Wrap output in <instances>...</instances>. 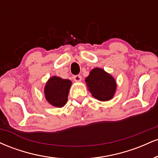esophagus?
Listing matches in <instances>:
<instances>
[{
  "label": "esophagus",
  "instance_id": "1",
  "mask_svg": "<svg viewBox=\"0 0 158 158\" xmlns=\"http://www.w3.org/2000/svg\"><path fill=\"white\" fill-rule=\"evenodd\" d=\"M73 79L75 81H81V77L80 75H76L73 77Z\"/></svg>",
  "mask_w": 158,
  "mask_h": 158
}]
</instances>
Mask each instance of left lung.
I'll return each mask as SVG.
<instances>
[{
  "instance_id": "left-lung-1",
  "label": "left lung",
  "mask_w": 158,
  "mask_h": 158,
  "mask_svg": "<svg viewBox=\"0 0 158 158\" xmlns=\"http://www.w3.org/2000/svg\"><path fill=\"white\" fill-rule=\"evenodd\" d=\"M85 81L92 96L98 100L108 101L113 98L117 88L116 81L102 69H93Z\"/></svg>"
}]
</instances>
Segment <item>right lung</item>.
Instances as JSON below:
<instances>
[{
    "mask_svg": "<svg viewBox=\"0 0 158 158\" xmlns=\"http://www.w3.org/2000/svg\"><path fill=\"white\" fill-rule=\"evenodd\" d=\"M71 81L69 79L52 77L48 81L44 88L45 98L50 104L61 108L68 102Z\"/></svg>",
    "mask_w": 158,
    "mask_h": 158,
    "instance_id": "add662e5",
    "label": "right lung"
}]
</instances>
